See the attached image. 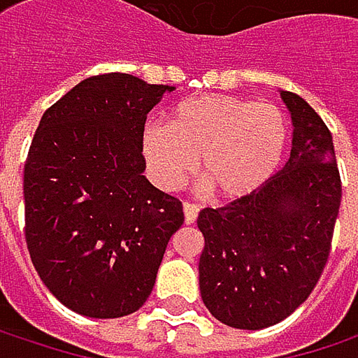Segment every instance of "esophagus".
<instances>
[{
	"label": "esophagus",
	"mask_w": 358,
	"mask_h": 358,
	"mask_svg": "<svg viewBox=\"0 0 358 358\" xmlns=\"http://www.w3.org/2000/svg\"><path fill=\"white\" fill-rule=\"evenodd\" d=\"M196 215H199V207L192 205V203H184V222L186 224H194Z\"/></svg>",
	"instance_id": "34e87169"
}]
</instances>
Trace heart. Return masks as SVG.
Returning a JSON list of instances; mask_svg holds the SVG:
<instances>
[{
    "mask_svg": "<svg viewBox=\"0 0 358 358\" xmlns=\"http://www.w3.org/2000/svg\"><path fill=\"white\" fill-rule=\"evenodd\" d=\"M143 153L153 180L174 188L199 157L201 184L220 199H245L280 170L288 141V120L271 103L232 95H196L180 101L168 126L143 130Z\"/></svg>",
    "mask_w": 358,
    "mask_h": 358,
    "instance_id": "1",
    "label": "heart"
}]
</instances>
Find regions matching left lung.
<instances>
[{
	"mask_svg": "<svg viewBox=\"0 0 358 358\" xmlns=\"http://www.w3.org/2000/svg\"><path fill=\"white\" fill-rule=\"evenodd\" d=\"M294 132L290 159L263 188L207 207L196 226L201 299L217 322L263 329L313 292L327 263L342 199L331 132L303 97L280 93Z\"/></svg>",
	"mask_w": 358,
	"mask_h": 358,
	"instance_id": "left-lung-1",
	"label": "left lung"
}]
</instances>
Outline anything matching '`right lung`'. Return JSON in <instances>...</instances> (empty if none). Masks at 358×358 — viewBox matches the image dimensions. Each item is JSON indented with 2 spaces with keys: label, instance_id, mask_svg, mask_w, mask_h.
Here are the masks:
<instances>
[{
  "label": "right lung",
  "instance_id": "1",
  "mask_svg": "<svg viewBox=\"0 0 358 358\" xmlns=\"http://www.w3.org/2000/svg\"><path fill=\"white\" fill-rule=\"evenodd\" d=\"M168 85L85 78L38 122L24 164V236L38 278L74 313L113 320L149 299L182 203L143 176L147 113Z\"/></svg>",
  "mask_w": 358,
  "mask_h": 358
}]
</instances>
